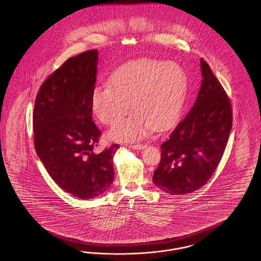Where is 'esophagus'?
Instances as JSON below:
<instances>
[{
    "label": "esophagus",
    "instance_id": "obj_1",
    "mask_svg": "<svg viewBox=\"0 0 261 261\" xmlns=\"http://www.w3.org/2000/svg\"><path fill=\"white\" fill-rule=\"evenodd\" d=\"M129 147L134 149H143L145 148V145H143V144H134V145H130Z\"/></svg>",
    "mask_w": 261,
    "mask_h": 261
}]
</instances>
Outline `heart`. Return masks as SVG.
<instances>
[{
    "mask_svg": "<svg viewBox=\"0 0 261 261\" xmlns=\"http://www.w3.org/2000/svg\"><path fill=\"white\" fill-rule=\"evenodd\" d=\"M110 85L92 93L91 105L105 125L117 124L131 108L134 112L114 127L109 137L119 142H135L154 129H167L182 112L187 92L183 68L173 62L141 60L121 66Z\"/></svg>",
    "mask_w": 261,
    "mask_h": 261,
    "instance_id": "heart-1",
    "label": "heart"
}]
</instances>
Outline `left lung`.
Returning <instances> with one entry per match:
<instances>
[{"label": "left lung", "mask_w": 261, "mask_h": 261, "mask_svg": "<svg viewBox=\"0 0 261 261\" xmlns=\"http://www.w3.org/2000/svg\"><path fill=\"white\" fill-rule=\"evenodd\" d=\"M201 84L190 112L161 146L154 185L186 195L206 184L222 159L232 128V106L222 85L200 59Z\"/></svg>", "instance_id": "1"}]
</instances>
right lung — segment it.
<instances>
[{
  "instance_id": "1",
  "label": "right lung",
  "mask_w": 261,
  "mask_h": 261,
  "mask_svg": "<svg viewBox=\"0 0 261 261\" xmlns=\"http://www.w3.org/2000/svg\"><path fill=\"white\" fill-rule=\"evenodd\" d=\"M97 64V50L69 58L43 82L33 112L38 156L56 184L79 199L99 197L112 185L119 149L112 144L94 151L101 135L91 105Z\"/></svg>"
}]
</instances>
